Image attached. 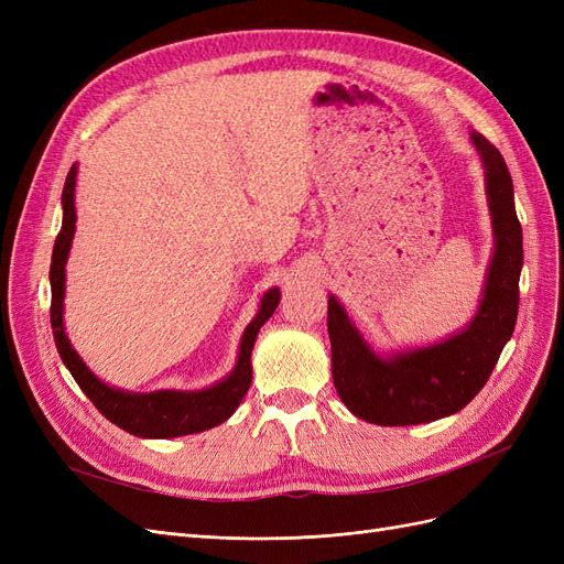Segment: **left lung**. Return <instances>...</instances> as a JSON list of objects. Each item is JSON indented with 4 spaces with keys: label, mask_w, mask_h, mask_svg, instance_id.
I'll use <instances>...</instances> for the list:
<instances>
[{
    "label": "left lung",
    "mask_w": 564,
    "mask_h": 564,
    "mask_svg": "<svg viewBox=\"0 0 564 564\" xmlns=\"http://www.w3.org/2000/svg\"><path fill=\"white\" fill-rule=\"evenodd\" d=\"M473 143L487 169V197L497 245L480 311L468 329L442 344L383 360L365 344L338 301L329 296L327 329L334 386L338 398L362 421L414 425L456 414L482 390L516 329L522 228L513 202V178L501 152L482 133H473Z\"/></svg>",
    "instance_id": "obj_1"
}]
</instances>
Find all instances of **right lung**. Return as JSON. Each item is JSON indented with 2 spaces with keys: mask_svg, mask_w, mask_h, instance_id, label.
Returning a JSON list of instances; mask_svg holds the SVG:
<instances>
[{
  "mask_svg": "<svg viewBox=\"0 0 564 564\" xmlns=\"http://www.w3.org/2000/svg\"><path fill=\"white\" fill-rule=\"evenodd\" d=\"M75 176L77 166L67 172L63 185V226L56 237L54 256H51V329H54V340L63 365L70 369L77 386L87 392V398L94 406L112 421L119 429L139 435V437H178L209 431L214 425L230 419V414L240 406L242 398L251 386V348L259 336L263 322L275 313L280 303V289H270L261 301V311L247 327L237 367L232 369L226 381H220L207 390L197 392H178V390H158V392H122L108 388L104 381H98L89 367L79 360V355L73 350L70 340L63 329V296H65V261L67 251L73 245L75 235Z\"/></svg>",
  "mask_w": 564,
  "mask_h": 564,
  "instance_id": "add662e5",
  "label": "right lung"
}]
</instances>
